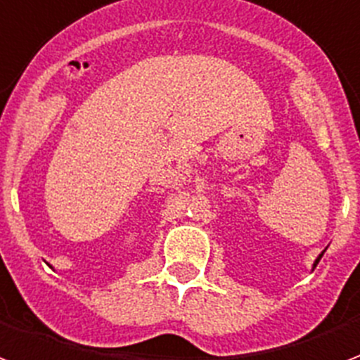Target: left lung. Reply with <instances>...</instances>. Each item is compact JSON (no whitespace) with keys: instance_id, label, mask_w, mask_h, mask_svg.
I'll return each mask as SVG.
<instances>
[{"instance_id":"obj_1","label":"left lung","mask_w":360,"mask_h":360,"mask_svg":"<svg viewBox=\"0 0 360 360\" xmlns=\"http://www.w3.org/2000/svg\"><path fill=\"white\" fill-rule=\"evenodd\" d=\"M320 258H321V255H320V257H318V260H316V264H314V266H318V262H320Z\"/></svg>"}]
</instances>
